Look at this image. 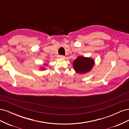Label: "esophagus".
Returning a JSON list of instances; mask_svg holds the SVG:
<instances>
[{"label":"esophagus","instance_id":"1","mask_svg":"<svg viewBox=\"0 0 129 129\" xmlns=\"http://www.w3.org/2000/svg\"><path fill=\"white\" fill-rule=\"evenodd\" d=\"M58 57H59L60 58H61V59H64V58H65V56L63 55H59L58 56Z\"/></svg>","mask_w":129,"mask_h":129}]
</instances>
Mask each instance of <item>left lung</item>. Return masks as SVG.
<instances>
[{
  "instance_id": "1",
  "label": "left lung",
  "mask_w": 129,
  "mask_h": 129,
  "mask_svg": "<svg viewBox=\"0 0 129 129\" xmlns=\"http://www.w3.org/2000/svg\"><path fill=\"white\" fill-rule=\"evenodd\" d=\"M95 62L90 57L80 56L73 62V67L75 71L80 74H85L90 71Z\"/></svg>"
}]
</instances>
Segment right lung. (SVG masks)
<instances>
[{"label":"right lung","instance_id":"1","mask_svg":"<svg viewBox=\"0 0 129 129\" xmlns=\"http://www.w3.org/2000/svg\"><path fill=\"white\" fill-rule=\"evenodd\" d=\"M46 65H47V64H46Z\"/></svg>","mask_w":129,"mask_h":129}]
</instances>
